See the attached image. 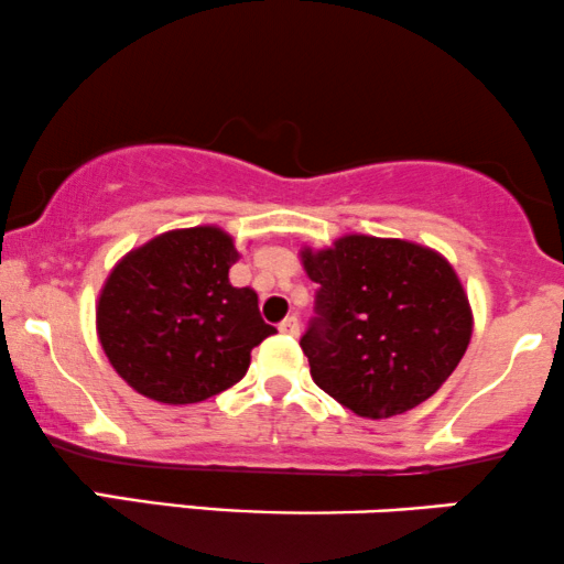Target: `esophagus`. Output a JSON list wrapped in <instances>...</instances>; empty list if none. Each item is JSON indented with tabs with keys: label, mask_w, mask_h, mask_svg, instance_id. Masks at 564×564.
<instances>
[{
	"label": "esophagus",
	"mask_w": 564,
	"mask_h": 564,
	"mask_svg": "<svg viewBox=\"0 0 564 564\" xmlns=\"http://www.w3.org/2000/svg\"><path fill=\"white\" fill-rule=\"evenodd\" d=\"M280 332L288 334V336H297L300 334V321L295 316H288L280 324Z\"/></svg>",
	"instance_id": "esophagus-1"
}]
</instances>
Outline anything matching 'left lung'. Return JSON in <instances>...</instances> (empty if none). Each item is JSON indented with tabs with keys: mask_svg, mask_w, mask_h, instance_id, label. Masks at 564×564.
Here are the masks:
<instances>
[{
	"mask_svg": "<svg viewBox=\"0 0 564 564\" xmlns=\"http://www.w3.org/2000/svg\"><path fill=\"white\" fill-rule=\"evenodd\" d=\"M318 284L316 318L300 339L318 389L370 420L427 401L464 357L471 305L433 248L345 236L300 251Z\"/></svg>",
	"mask_w": 564,
	"mask_h": 564,
	"instance_id": "8db88e82",
	"label": "left lung"
}]
</instances>
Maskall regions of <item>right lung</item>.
Listing matches in <instances>:
<instances>
[{
  "label": "right lung",
  "instance_id": "add662e5",
  "mask_svg": "<svg viewBox=\"0 0 564 564\" xmlns=\"http://www.w3.org/2000/svg\"><path fill=\"white\" fill-rule=\"evenodd\" d=\"M232 238L171 230L129 251L100 290L95 324L113 370L160 404H196L236 386L276 328L251 288H232Z\"/></svg>",
  "mask_w": 564,
  "mask_h": 564
}]
</instances>
